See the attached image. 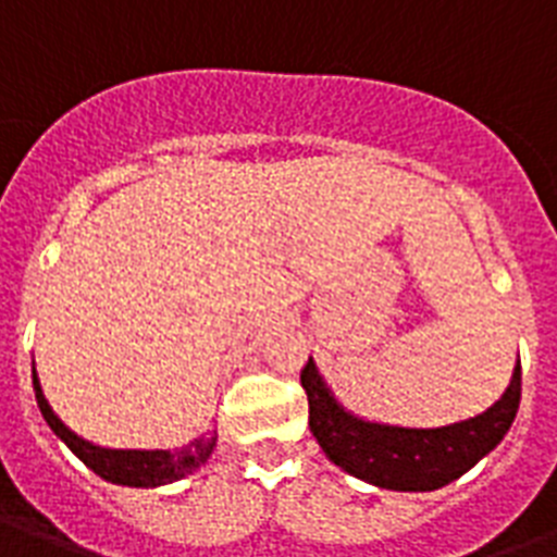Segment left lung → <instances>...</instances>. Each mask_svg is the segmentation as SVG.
Instances as JSON below:
<instances>
[{
	"mask_svg": "<svg viewBox=\"0 0 557 557\" xmlns=\"http://www.w3.org/2000/svg\"><path fill=\"white\" fill-rule=\"evenodd\" d=\"M300 384L309 428L335 466L393 492H433L466 474L506 436L520 405V361L500 401L448 428H389L349 416L330 396L312 358L300 370Z\"/></svg>",
	"mask_w": 557,
	"mask_h": 557,
	"instance_id": "obj_1",
	"label": "left lung"
}]
</instances>
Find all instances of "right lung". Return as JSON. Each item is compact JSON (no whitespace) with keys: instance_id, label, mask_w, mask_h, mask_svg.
<instances>
[{"instance_id":"1","label":"right lung","mask_w":557,"mask_h":557,"mask_svg":"<svg viewBox=\"0 0 557 557\" xmlns=\"http://www.w3.org/2000/svg\"><path fill=\"white\" fill-rule=\"evenodd\" d=\"M34 393H37L39 413H42V419L48 422V428H51V431H54L57 436H60V440H63L65 445L91 468V471H95V474L109 480V483L135 485V488H152V485L173 483V480H182L185 474H193V471L210 457L213 445H216V436H199V440H193L190 445L176 450L98 448V445L81 440L77 433L69 431V428L57 419L54 410L48 407L46 396H42V389H39L37 375H34Z\"/></svg>"}]
</instances>
